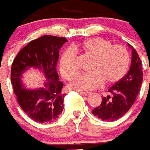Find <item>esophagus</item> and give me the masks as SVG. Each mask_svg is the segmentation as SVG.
Wrapping results in <instances>:
<instances>
[{
  "instance_id": "esophagus-1",
  "label": "esophagus",
  "mask_w": 150,
  "mask_h": 150,
  "mask_svg": "<svg viewBox=\"0 0 150 150\" xmlns=\"http://www.w3.org/2000/svg\"><path fill=\"white\" fill-rule=\"evenodd\" d=\"M80 93L81 94L82 96H89L90 94V92H80Z\"/></svg>"
}]
</instances>
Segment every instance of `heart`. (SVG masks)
Masks as SVG:
<instances>
[{
  "mask_svg": "<svg viewBox=\"0 0 150 150\" xmlns=\"http://www.w3.org/2000/svg\"><path fill=\"white\" fill-rule=\"evenodd\" d=\"M81 52L93 57L89 66L90 72L80 75L72 85L78 90H93L104 83L113 85L125 75L130 63V54L125 46L113 45L102 37H94L67 48L61 55L59 63L60 75L72 81L79 74L77 65L78 52Z\"/></svg>",
  "mask_w": 150,
  "mask_h": 150,
  "instance_id": "b5f03b06",
  "label": "heart"
}]
</instances>
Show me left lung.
<instances>
[{
  "label": "left lung",
  "instance_id": "left-lung-1",
  "mask_svg": "<svg viewBox=\"0 0 150 150\" xmlns=\"http://www.w3.org/2000/svg\"><path fill=\"white\" fill-rule=\"evenodd\" d=\"M132 48V63L126 75L110 87L108 92L112 96L102 98L101 105L92 114L105 121H114L122 117L135 102L143 81L142 62L136 50Z\"/></svg>",
  "mask_w": 150,
  "mask_h": 150
}]
</instances>
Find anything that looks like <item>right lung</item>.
Returning <instances> with one entry per match:
<instances>
[{
  "instance_id": "1",
  "label": "right lung",
  "mask_w": 150,
  "mask_h": 150,
  "mask_svg": "<svg viewBox=\"0 0 150 150\" xmlns=\"http://www.w3.org/2000/svg\"><path fill=\"white\" fill-rule=\"evenodd\" d=\"M67 42L65 37L45 35L30 42L16 55L12 63L11 83L18 105L33 120L42 123L54 122L63 111L66 93L59 81L57 63L59 49ZM29 67L43 69L47 80L42 88L30 91L23 88L20 78Z\"/></svg>"
}]
</instances>
